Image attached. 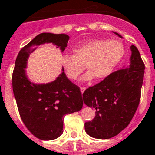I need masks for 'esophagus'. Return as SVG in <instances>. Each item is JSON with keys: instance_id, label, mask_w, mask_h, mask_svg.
I'll return each instance as SVG.
<instances>
[{"instance_id": "obj_1", "label": "esophagus", "mask_w": 155, "mask_h": 155, "mask_svg": "<svg viewBox=\"0 0 155 155\" xmlns=\"http://www.w3.org/2000/svg\"><path fill=\"white\" fill-rule=\"evenodd\" d=\"M86 90V87H81V93H84V91Z\"/></svg>"}]
</instances>
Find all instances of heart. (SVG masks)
Instances as JSON below:
<instances>
[{"instance_id":"obj_1","label":"heart","mask_w":155,"mask_h":155,"mask_svg":"<svg viewBox=\"0 0 155 155\" xmlns=\"http://www.w3.org/2000/svg\"><path fill=\"white\" fill-rule=\"evenodd\" d=\"M124 45L115 40H93L74 48V54L62 57L61 62L67 77L76 81L85 69V81L94 76L97 79L107 77L124 55Z\"/></svg>"}]
</instances>
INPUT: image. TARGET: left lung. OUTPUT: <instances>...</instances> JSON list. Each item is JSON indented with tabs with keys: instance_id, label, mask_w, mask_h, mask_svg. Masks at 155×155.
<instances>
[{
	"instance_id": "left-lung-1",
	"label": "left lung",
	"mask_w": 155,
	"mask_h": 155,
	"mask_svg": "<svg viewBox=\"0 0 155 155\" xmlns=\"http://www.w3.org/2000/svg\"><path fill=\"white\" fill-rule=\"evenodd\" d=\"M130 49V67L112 72L83 93V102L96 110L94 120L84 124L85 132L93 138L106 140L117 135L129 125L138 109L144 64L136 46L132 45Z\"/></svg>"
}]
</instances>
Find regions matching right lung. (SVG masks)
Listing matches in <instances>:
<instances>
[{
  "label": "right lung",
  "mask_w": 155,
  "mask_h": 155,
  "mask_svg": "<svg viewBox=\"0 0 155 155\" xmlns=\"http://www.w3.org/2000/svg\"><path fill=\"white\" fill-rule=\"evenodd\" d=\"M69 36L41 33L19 52L12 73V88L19 114L31 133L42 140H54L63 132L64 115L80 111L83 101L80 87L72 83L64 71L53 82L35 84L26 78L28 56L37 45L54 43L64 51Z\"/></svg>",
  "instance_id": "right-lung-1"
}]
</instances>
